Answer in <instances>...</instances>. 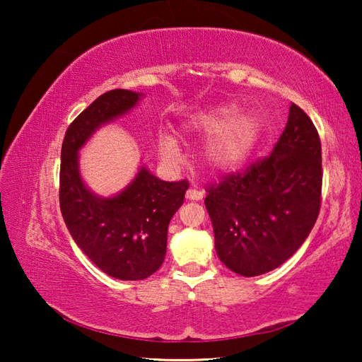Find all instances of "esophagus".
Returning a JSON list of instances; mask_svg holds the SVG:
<instances>
[{"mask_svg":"<svg viewBox=\"0 0 362 362\" xmlns=\"http://www.w3.org/2000/svg\"><path fill=\"white\" fill-rule=\"evenodd\" d=\"M187 199L189 201H201L204 198V192H201V189H198L196 187H189L187 189Z\"/></svg>","mask_w":362,"mask_h":362,"instance_id":"1","label":"esophagus"}]
</instances>
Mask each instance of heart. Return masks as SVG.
I'll use <instances>...</instances> for the list:
<instances>
[{"label": "heart", "mask_w": 362, "mask_h": 362, "mask_svg": "<svg viewBox=\"0 0 362 362\" xmlns=\"http://www.w3.org/2000/svg\"><path fill=\"white\" fill-rule=\"evenodd\" d=\"M262 118L252 110L240 112L236 103H222L193 113L183 124L187 139L207 140L204 159L212 170L230 173L240 169L262 137ZM158 151L168 164L180 163V148L169 134L158 137Z\"/></svg>", "instance_id": "heart-1"}]
</instances>
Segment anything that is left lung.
Here are the masks:
<instances>
[{
  "mask_svg": "<svg viewBox=\"0 0 362 362\" xmlns=\"http://www.w3.org/2000/svg\"><path fill=\"white\" fill-rule=\"evenodd\" d=\"M321 140L292 103L272 155L228 175L204 199L218 259L241 276H259L291 259L320 216Z\"/></svg>",
  "mask_w": 362,
  "mask_h": 362,
  "instance_id": "1",
  "label": "left lung"
}]
</instances>
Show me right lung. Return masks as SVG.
<instances>
[{"label": "right lung", "mask_w": 362, "mask_h": 362, "mask_svg": "<svg viewBox=\"0 0 362 362\" xmlns=\"http://www.w3.org/2000/svg\"><path fill=\"white\" fill-rule=\"evenodd\" d=\"M142 93L108 90L65 132L60 163V211L78 247L108 276L139 281L163 265L168 226L183 204L188 182H164L145 166L113 196L90 192L79 173V150L100 129L131 112Z\"/></svg>", "instance_id": "obj_1"}]
</instances>
